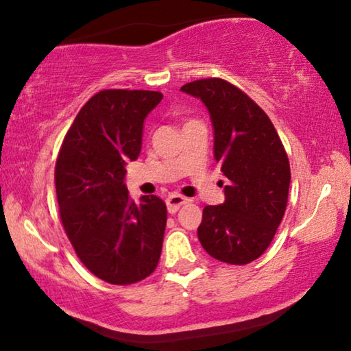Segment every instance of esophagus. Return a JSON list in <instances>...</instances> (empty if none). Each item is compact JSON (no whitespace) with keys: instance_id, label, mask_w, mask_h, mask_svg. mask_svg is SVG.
<instances>
[{"instance_id":"34e87169","label":"esophagus","mask_w":351,"mask_h":351,"mask_svg":"<svg viewBox=\"0 0 351 351\" xmlns=\"http://www.w3.org/2000/svg\"><path fill=\"white\" fill-rule=\"evenodd\" d=\"M189 203V198L182 197V195H178V193H171V195L167 198V208H169V213L170 214H175L178 209H180V206Z\"/></svg>"}]
</instances>
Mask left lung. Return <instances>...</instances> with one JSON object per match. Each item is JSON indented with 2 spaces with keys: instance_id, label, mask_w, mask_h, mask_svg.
<instances>
[{
  "instance_id": "8db88e82",
  "label": "left lung",
  "mask_w": 351,
  "mask_h": 351,
  "mask_svg": "<svg viewBox=\"0 0 351 351\" xmlns=\"http://www.w3.org/2000/svg\"><path fill=\"white\" fill-rule=\"evenodd\" d=\"M181 92L208 109L214 158L228 181L225 203L203 209L199 243L221 263H252L269 248L286 210L291 167L285 147L264 110L230 82L208 77Z\"/></svg>"
}]
</instances>
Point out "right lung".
I'll return each mask as SVG.
<instances>
[{
  "instance_id": "add662e5",
  "label": "right lung",
  "mask_w": 351,
  "mask_h": 351,
  "mask_svg": "<svg viewBox=\"0 0 351 351\" xmlns=\"http://www.w3.org/2000/svg\"><path fill=\"white\" fill-rule=\"evenodd\" d=\"M162 93L101 90L82 106L56 162L60 220L77 258L110 285H132L154 271L167 223L156 195L130 199L126 162L142 149L143 121Z\"/></svg>"
}]
</instances>
